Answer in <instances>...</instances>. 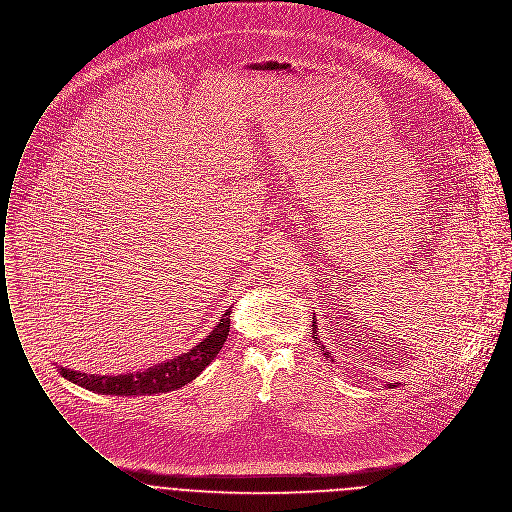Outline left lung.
<instances>
[{
	"instance_id": "left-lung-1",
	"label": "left lung",
	"mask_w": 512,
	"mask_h": 512,
	"mask_svg": "<svg viewBox=\"0 0 512 512\" xmlns=\"http://www.w3.org/2000/svg\"><path fill=\"white\" fill-rule=\"evenodd\" d=\"M312 330H314V332H316V322H314V324H312ZM318 340V338H314V341ZM324 355H326V357H328V355H330V353H328V351H326V353H324Z\"/></svg>"
}]
</instances>
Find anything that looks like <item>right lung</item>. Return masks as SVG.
<instances>
[{
	"label": "right lung",
	"instance_id": "right-lung-1",
	"mask_svg": "<svg viewBox=\"0 0 512 512\" xmlns=\"http://www.w3.org/2000/svg\"><path fill=\"white\" fill-rule=\"evenodd\" d=\"M230 332V310L224 312L222 320L214 326V330L194 345L190 351L174 357L171 361L149 367L147 371L125 373V375H87L79 371H71L61 367V375L89 391L105 393V395H151L178 389L190 383L200 371L218 355L226 336Z\"/></svg>",
	"mask_w": 512,
	"mask_h": 512
}]
</instances>
